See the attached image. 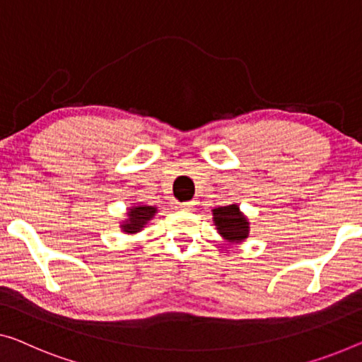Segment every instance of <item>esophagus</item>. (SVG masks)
Here are the masks:
<instances>
[{
	"mask_svg": "<svg viewBox=\"0 0 362 362\" xmlns=\"http://www.w3.org/2000/svg\"><path fill=\"white\" fill-rule=\"evenodd\" d=\"M180 208L187 209V211H190V209L195 208V202H183V203H180Z\"/></svg>",
	"mask_w": 362,
	"mask_h": 362,
	"instance_id": "obj_1",
	"label": "esophagus"
}]
</instances>
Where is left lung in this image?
Instances as JSON below:
<instances>
[{"mask_svg":"<svg viewBox=\"0 0 362 362\" xmlns=\"http://www.w3.org/2000/svg\"><path fill=\"white\" fill-rule=\"evenodd\" d=\"M213 223L221 237L229 244H240L250 233V223L247 216L240 211L239 204L233 203L228 206L213 209Z\"/></svg>","mask_w":362,"mask_h":362,"instance_id":"8db88e82","label":"left lung"}]
</instances>
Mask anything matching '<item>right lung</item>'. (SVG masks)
<instances>
[{
	"mask_svg": "<svg viewBox=\"0 0 362 362\" xmlns=\"http://www.w3.org/2000/svg\"><path fill=\"white\" fill-rule=\"evenodd\" d=\"M156 213H158V206H149V204L134 203L133 206L128 208L127 218L122 221V224H120L122 233L129 234V235L141 233V230L146 228V224L149 223V221L154 218Z\"/></svg>",
	"mask_w": 362,
	"mask_h": 362,
	"instance_id": "obj_1",
	"label": "right lung"
}]
</instances>
